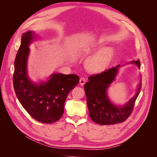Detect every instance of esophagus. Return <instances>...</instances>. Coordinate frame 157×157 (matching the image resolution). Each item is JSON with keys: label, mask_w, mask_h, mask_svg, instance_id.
I'll list each match as a JSON object with an SVG mask.
<instances>
[{"label": "esophagus", "mask_w": 157, "mask_h": 157, "mask_svg": "<svg viewBox=\"0 0 157 157\" xmlns=\"http://www.w3.org/2000/svg\"><path fill=\"white\" fill-rule=\"evenodd\" d=\"M85 82H86V78H85L81 77L80 78L79 83H80V85H81V86H83V85L85 84Z\"/></svg>", "instance_id": "1"}]
</instances>
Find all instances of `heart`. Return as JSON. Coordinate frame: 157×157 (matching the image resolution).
<instances>
[{"label": "heart", "instance_id": "b5f03b06", "mask_svg": "<svg viewBox=\"0 0 157 157\" xmlns=\"http://www.w3.org/2000/svg\"><path fill=\"white\" fill-rule=\"evenodd\" d=\"M100 46V42L96 41L88 46L84 54H90ZM114 56V49L111 46H104L96 53L90 56L85 62V67L90 73H100L105 71L110 63Z\"/></svg>", "mask_w": 157, "mask_h": 157}]
</instances>
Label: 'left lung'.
I'll use <instances>...</instances> for the list:
<instances>
[{
    "label": "left lung",
    "mask_w": 157,
    "mask_h": 157,
    "mask_svg": "<svg viewBox=\"0 0 157 157\" xmlns=\"http://www.w3.org/2000/svg\"><path fill=\"white\" fill-rule=\"evenodd\" d=\"M128 63H134L140 68V60L132 61ZM121 66L118 65L101 73L90 76L88 78L89 81L84 85L90 117L97 124L110 125L126 121L130 115L135 101L139 96L141 88V79L135 95L124 105H117L110 100L107 89L115 80Z\"/></svg>",
    "instance_id": "left-lung-1"
}]
</instances>
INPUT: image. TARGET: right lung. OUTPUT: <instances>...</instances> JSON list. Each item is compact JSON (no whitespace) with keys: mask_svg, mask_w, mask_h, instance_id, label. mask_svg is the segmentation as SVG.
<instances>
[{"mask_svg":"<svg viewBox=\"0 0 157 157\" xmlns=\"http://www.w3.org/2000/svg\"><path fill=\"white\" fill-rule=\"evenodd\" d=\"M36 36L33 31L23 34L14 61L13 88L23 107L37 121L56 122L63 115L67 95L79 82L77 75L53 73L46 81L33 82L27 72V61L31 42Z\"/></svg>","mask_w":157,"mask_h":157,"instance_id":"1","label":"right lung"}]
</instances>
